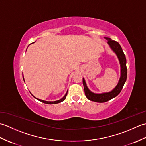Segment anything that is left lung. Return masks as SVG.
<instances>
[{"label":"left lung","mask_w":146,"mask_h":146,"mask_svg":"<svg viewBox=\"0 0 146 146\" xmlns=\"http://www.w3.org/2000/svg\"><path fill=\"white\" fill-rule=\"evenodd\" d=\"M104 38L107 40V44L114 53L116 54L118 60L119 61L120 66V77L117 85L112 90L108 92L101 93V94H96V93L92 92L88 88L85 79L83 78V86H84L85 94L86 98L90 100L99 102V103H103V102H107L119 95L125 84L127 80V70L126 66V58L120 45L119 44V42L112 41L110 38H106L105 37Z\"/></svg>","instance_id":"8db88e82"}]
</instances>
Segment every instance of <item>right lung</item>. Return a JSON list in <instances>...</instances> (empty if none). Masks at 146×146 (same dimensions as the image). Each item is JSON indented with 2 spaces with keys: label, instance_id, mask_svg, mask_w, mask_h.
Returning <instances> with one entry per match:
<instances>
[{
  "label": "right lung",
  "instance_id": "1",
  "mask_svg": "<svg viewBox=\"0 0 146 146\" xmlns=\"http://www.w3.org/2000/svg\"><path fill=\"white\" fill-rule=\"evenodd\" d=\"M27 50V49H26ZM23 80H24V76H23ZM67 94H68V91L66 92V94H65L64 95V97H63V98H61V99H60V100H56V101H45V100H41V99H39V98H37L36 97H35V96L34 95H33L32 94V95L34 97H35V98H36L37 100H39V101H41V102H43V103H44V104H58V103H60V102H63V101H64V100H65V98H66V95H67Z\"/></svg>",
  "mask_w": 146,
  "mask_h": 146
}]
</instances>
